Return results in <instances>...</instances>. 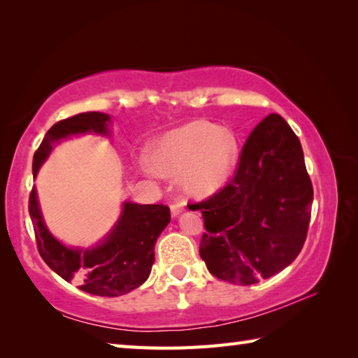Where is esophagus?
Listing matches in <instances>:
<instances>
[{
  "instance_id": "obj_1",
  "label": "esophagus",
  "mask_w": 358,
  "mask_h": 358,
  "mask_svg": "<svg viewBox=\"0 0 358 358\" xmlns=\"http://www.w3.org/2000/svg\"><path fill=\"white\" fill-rule=\"evenodd\" d=\"M183 210H185V204L181 203V201H177V203H172L171 204V214H172V217H178Z\"/></svg>"
}]
</instances>
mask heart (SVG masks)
<instances>
[{
  "label": "heart",
  "mask_w": 358,
  "mask_h": 358,
  "mask_svg": "<svg viewBox=\"0 0 358 358\" xmlns=\"http://www.w3.org/2000/svg\"><path fill=\"white\" fill-rule=\"evenodd\" d=\"M237 150V140L231 131L208 121H192L159 138L154 164L162 175L185 172L186 191L195 196H208L229 178Z\"/></svg>",
  "instance_id": "b5f03b06"
}]
</instances>
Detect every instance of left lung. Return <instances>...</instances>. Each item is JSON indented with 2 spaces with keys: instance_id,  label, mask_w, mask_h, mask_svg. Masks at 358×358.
Returning <instances> with one entry per match:
<instances>
[{
  "instance_id": "obj_1",
  "label": "left lung",
  "mask_w": 358,
  "mask_h": 358,
  "mask_svg": "<svg viewBox=\"0 0 358 358\" xmlns=\"http://www.w3.org/2000/svg\"><path fill=\"white\" fill-rule=\"evenodd\" d=\"M313 199L299 136L271 113L248 136L227 185L192 204L204 220L200 255L209 272L254 285L287 268L306 241Z\"/></svg>"
}]
</instances>
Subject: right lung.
<instances>
[{
    "instance_id": "add662e5",
    "label": "right lung",
    "mask_w": 358,
    "mask_h": 358,
    "mask_svg": "<svg viewBox=\"0 0 358 358\" xmlns=\"http://www.w3.org/2000/svg\"><path fill=\"white\" fill-rule=\"evenodd\" d=\"M109 120L108 113L86 112L53 124L34 155V177L49 157L53 144L77 134L109 135ZM29 214L38 252L45 264L66 281H77L81 291L100 296L127 294L148 280L155 262L157 238L171 222V210L164 204L126 201L120 220L106 240L95 248L80 249L64 246L48 231L35 187L29 196Z\"/></svg>"
}]
</instances>
